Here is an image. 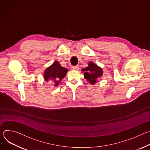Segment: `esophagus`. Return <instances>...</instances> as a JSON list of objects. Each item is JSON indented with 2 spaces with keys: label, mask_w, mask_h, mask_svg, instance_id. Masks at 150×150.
<instances>
[{
  "label": "esophagus",
  "mask_w": 150,
  "mask_h": 150,
  "mask_svg": "<svg viewBox=\"0 0 150 150\" xmlns=\"http://www.w3.org/2000/svg\"><path fill=\"white\" fill-rule=\"evenodd\" d=\"M72 70H75V71H77L79 69V67L78 66H74L72 67Z\"/></svg>",
  "instance_id": "obj_1"
}]
</instances>
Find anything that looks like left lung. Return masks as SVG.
<instances>
[{
  "label": "left lung",
  "instance_id": "1",
  "mask_svg": "<svg viewBox=\"0 0 150 150\" xmlns=\"http://www.w3.org/2000/svg\"><path fill=\"white\" fill-rule=\"evenodd\" d=\"M82 71H85L83 75L91 84H94L97 82V80L98 78L103 75V69L98 67L94 62H90L88 66L82 69Z\"/></svg>",
  "mask_w": 150,
  "mask_h": 150
}]
</instances>
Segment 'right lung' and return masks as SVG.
<instances>
[{"mask_svg":"<svg viewBox=\"0 0 150 150\" xmlns=\"http://www.w3.org/2000/svg\"><path fill=\"white\" fill-rule=\"evenodd\" d=\"M68 71L65 68L62 67L58 61H55L50 67L45 71V80L46 82H53L54 86H57L61 80L66 76Z\"/></svg>","mask_w":150,"mask_h":150,"instance_id":"1","label":"right lung"}]
</instances>
